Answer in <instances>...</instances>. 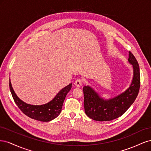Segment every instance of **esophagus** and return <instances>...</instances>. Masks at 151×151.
I'll return each mask as SVG.
<instances>
[{
  "label": "esophagus",
  "instance_id": "1",
  "mask_svg": "<svg viewBox=\"0 0 151 151\" xmlns=\"http://www.w3.org/2000/svg\"><path fill=\"white\" fill-rule=\"evenodd\" d=\"M83 81H82L81 79H77L76 81H75V85L77 86V87H80L82 86V84H83Z\"/></svg>",
  "mask_w": 151,
  "mask_h": 151
}]
</instances>
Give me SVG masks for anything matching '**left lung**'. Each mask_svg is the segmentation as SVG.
<instances>
[{"mask_svg":"<svg viewBox=\"0 0 151 151\" xmlns=\"http://www.w3.org/2000/svg\"><path fill=\"white\" fill-rule=\"evenodd\" d=\"M129 60L133 65L134 77L132 82L125 92L116 97L103 99L89 86L83 88L84 106L86 115L98 122L111 121L125 113L134 103L139 92L140 76L139 63L132 52H129Z\"/></svg>","mask_w":151,"mask_h":151,"instance_id":"1","label":"left lung"}]
</instances>
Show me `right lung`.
Segmentation results:
<instances>
[{"label":"right lung","instance_id":"right-lung-1","mask_svg":"<svg viewBox=\"0 0 151 151\" xmlns=\"http://www.w3.org/2000/svg\"><path fill=\"white\" fill-rule=\"evenodd\" d=\"M72 88V83L60 91L51 101L42 105H32L22 101L14 91L9 81V88L14 102L26 116L41 122H49L57 118L62 111L66 95Z\"/></svg>","mask_w":151,"mask_h":151}]
</instances>
